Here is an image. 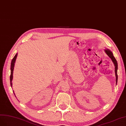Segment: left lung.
I'll return each mask as SVG.
<instances>
[{"label": "left lung", "instance_id": "8db88e82", "mask_svg": "<svg viewBox=\"0 0 126 126\" xmlns=\"http://www.w3.org/2000/svg\"><path fill=\"white\" fill-rule=\"evenodd\" d=\"M105 52L106 53V54L108 55V56L110 58L112 61L113 62V63H114L115 65V75H116V84L117 83V80H118V75H117V69H118V64H117V62L116 60V59L115 58L114 56L113 55L112 53L108 49H106L105 50Z\"/></svg>", "mask_w": 126, "mask_h": 126}]
</instances>
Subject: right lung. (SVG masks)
<instances>
[{
  "instance_id": "1",
  "label": "right lung",
  "mask_w": 126,
  "mask_h": 126,
  "mask_svg": "<svg viewBox=\"0 0 126 126\" xmlns=\"http://www.w3.org/2000/svg\"><path fill=\"white\" fill-rule=\"evenodd\" d=\"M17 54H16L15 55V56H14V58H13V59L11 61V67H10V70H11V74H10V85L11 86H12V82L11 81L13 80V71H14V65H15V61L16 58H17ZM15 94V93H14Z\"/></svg>"
}]
</instances>
